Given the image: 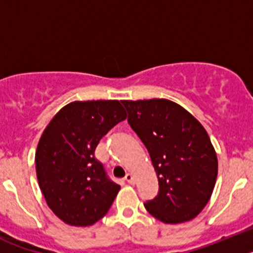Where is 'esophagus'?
Segmentation results:
<instances>
[{
  "mask_svg": "<svg viewBox=\"0 0 253 253\" xmlns=\"http://www.w3.org/2000/svg\"><path fill=\"white\" fill-rule=\"evenodd\" d=\"M124 180L126 181V182H129V184H134V182H135V178H134L133 173H126L124 177Z\"/></svg>",
  "mask_w": 253,
  "mask_h": 253,
  "instance_id": "esophagus-1",
  "label": "esophagus"
}]
</instances>
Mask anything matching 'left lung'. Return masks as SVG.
<instances>
[{"label":"left lung","instance_id":"obj_1","mask_svg":"<svg viewBox=\"0 0 253 253\" xmlns=\"http://www.w3.org/2000/svg\"><path fill=\"white\" fill-rule=\"evenodd\" d=\"M122 102L158 177V195L144 204L146 209L167 224L194 219L209 202L218 176V158L207 130L169 100Z\"/></svg>","mask_w":253,"mask_h":253}]
</instances>
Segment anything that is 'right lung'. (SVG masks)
<instances>
[{
    "label": "right lung",
    "instance_id": "1",
    "mask_svg": "<svg viewBox=\"0 0 253 253\" xmlns=\"http://www.w3.org/2000/svg\"><path fill=\"white\" fill-rule=\"evenodd\" d=\"M126 113L118 100L69 102L54 115L35 152L39 187L66 224L88 227L109 211L120 186L95 158L100 139Z\"/></svg>",
    "mask_w": 253,
    "mask_h": 253
}]
</instances>
